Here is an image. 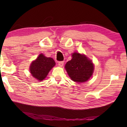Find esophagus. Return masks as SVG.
Returning <instances> with one entry per match:
<instances>
[{"label":"esophagus","instance_id":"1","mask_svg":"<svg viewBox=\"0 0 127 127\" xmlns=\"http://www.w3.org/2000/svg\"><path fill=\"white\" fill-rule=\"evenodd\" d=\"M64 61H60V62H58V65L59 66L62 67V66H63V65H64Z\"/></svg>","mask_w":127,"mask_h":127}]
</instances>
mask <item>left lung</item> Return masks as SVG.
I'll return each instance as SVG.
<instances>
[{"label": "left lung", "mask_w": 127, "mask_h": 127, "mask_svg": "<svg viewBox=\"0 0 127 127\" xmlns=\"http://www.w3.org/2000/svg\"><path fill=\"white\" fill-rule=\"evenodd\" d=\"M65 69L73 81L83 83L87 81L93 73L94 65L84 55L74 53L72 58L66 64Z\"/></svg>", "instance_id": "left-lung-1"}]
</instances>
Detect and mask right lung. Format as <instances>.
Wrapping results in <instances>:
<instances>
[{
    "label": "right lung",
    "instance_id": "right-lung-1",
    "mask_svg": "<svg viewBox=\"0 0 127 127\" xmlns=\"http://www.w3.org/2000/svg\"><path fill=\"white\" fill-rule=\"evenodd\" d=\"M55 65V62L53 58H48L41 54L31 64L30 72L32 75L37 80L42 81L46 77L48 72Z\"/></svg>",
    "mask_w": 127,
    "mask_h": 127
}]
</instances>
